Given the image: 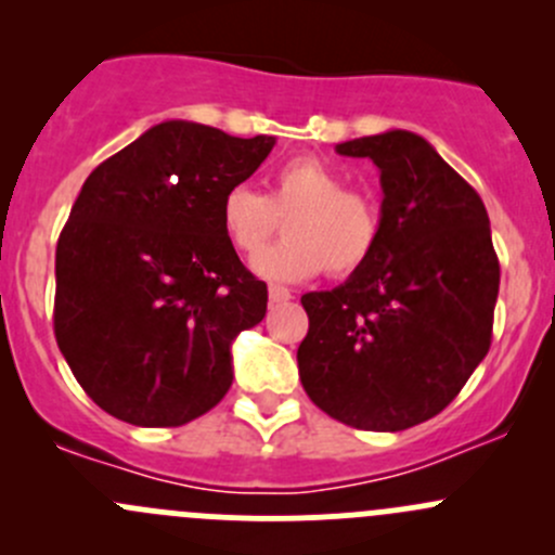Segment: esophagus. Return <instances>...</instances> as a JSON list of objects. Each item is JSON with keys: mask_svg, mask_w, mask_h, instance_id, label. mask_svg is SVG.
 Returning a JSON list of instances; mask_svg holds the SVG:
<instances>
[{"mask_svg": "<svg viewBox=\"0 0 555 555\" xmlns=\"http://www.w3.org/2000/svg\"><path fill=\"white\" fill-rule=\"evenodd\" d=\"M289 298H293V295H289V289H284V287H271V289H268V300H271L273 306L287 304Z\"/></svg>", "mask_w": 555, "mask_h": 555, "instance_id": "esophagus-1", "label": "esophagus"}]
</instances>
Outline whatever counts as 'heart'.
<instances>
[{
  "instance_id": "1",
  "label": "heart",
  "mask_w": 555,
  "mask_h": 555,
  "mask_svg": "<svg viewBox=\"0 0 555 555\" xmlns=\"http://www.w3.org/2000/svg\"><path fill=\"white\" fill-rule=\"evenodd\" d=\"M285 217L284 243L255 257L251 268L268 282H304L327 271L349 276L382 242V209L319 158L300 155L279 166L268 193L233 184L220 204L222 233L242 255H256Z\"/></svg>"
}]
</instances>
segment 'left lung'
Segmentation results:
<instances>
[{"mask_svg": "<svg viewBox=\"0 0 555 555\" xmlns=\"http://www.w3.org/2000/svg\"><path fill=\"white\" fill-rule=\"evenodd\" d=\"M382 171V242L344 284L300 298L306 395L327 416L400 433L438 416L491 346L500 260L480 195L402 128L335 144Z\"/></svg>", "mask_w": 555, "mask_h": 555, "instance_id": "1", "label": "left lung"}]
</instances>
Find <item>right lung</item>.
Listing matches in <instances>:
<instances>
[{
	"mask_svg": "<svg viewBox=\"0 0 555 555\" xmlns=\"http://www.w3.org/2000/svg\"><path fill=\"white\" fill-rule=\"evenodd\" d=\"M273 144L166 120L86 179L55 246L53 327L109 416L182 427L231 389V346L262 322L268 287L222 233L220 204Z\"/></svg>",
	"mask_w": 555,
	"mask_h": 555,
	"instance_id": "add662e5",
	"label": "right lung"
}]
</instances>
